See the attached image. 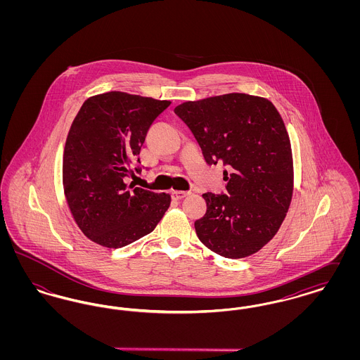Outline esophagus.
Returning a JSON list of instances; mask_svg holds the SVG:
<instances>
[{"label": "esophagus", "mask_w": 360, "mask_h": 360, "mask_svg": "<svg viewBox=\"0 0 360 360\" xmlns=\"http://www.w3.org/2000/svg\"><path fill=\"white\" fill-rule=\"evenodd\" d=\"M188 194V191H181V190H174V191H172V197L174 200H176V201L185 198Z\"/></svg>", "instance_id": "34e87169"}]
</instances>
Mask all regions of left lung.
Listing matches in <instances>:
<instances>
[{
	"label": "left lung",
	"instance_id": "obj_1",
	"mask_svg": "<svg viewBox=\"0 0 360 360\" xmlns=\"http://www.w3.org/2000/svg\"><path fill=\"white\" fill-rule=\"evenodd\" d=\"M205 162L223 163L226 194L204 193L206 213L194 223L209 250L250 257L273 239L292 195L290 139L274 105L244 93L188 101L174 109Z\"/></svg>",
	"mask_w": 360,
	"mask_h": 360
}]
</instances>
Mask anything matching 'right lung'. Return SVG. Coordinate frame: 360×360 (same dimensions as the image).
Here are the masks:
<instances>
[{
  "instance_id": "obj_1",
  "label": "right lung",
  "mask_w": 360,
  "mask_h": 360,
  "mask_svg": "<svg viewBox=\"0 0 360 360\" xmlns=\"http://www.w3.org/2000/svg\"><path fill=\"white\" fill-rule=\"evenodd\" d=\"M121 91L86 100L71 124L63 155V186L74 220L86 236L121 248L151 233L170 194L127 185L141 172L140 150L155 119L170 106Z\"/></svg>"
}]
</instances>
